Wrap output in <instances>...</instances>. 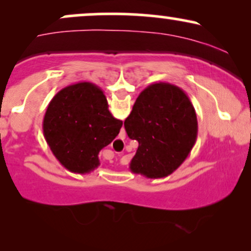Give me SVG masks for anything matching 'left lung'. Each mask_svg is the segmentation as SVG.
I'll return each mask as SVG.
<instances>
[{
	"instance_id": "obj_1",
	"label": "left lung",
	"mask_w": 251,
	"mask_h": 251,
	"mask_svg": "<svg viewBox=\"0 0 251 251\" xmlns=\"http://www.w3.org/2000/svg\"><path fill=\"white\" fill-rule=\"evenodd\" d=\"M124 126L129 139L139 144L129 170L151 179L168 177L179 168L198 132L191 100L169 82H155L144 89Z\"/></svg>"
}]
</instances>
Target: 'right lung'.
Listing matches in <instances>:
<instances>
[{
  "mask_svg": "<svg viewBox=\"0 0 251 251\" xmlns=\"http://www.w3.org/2000/svg\"><path fill=\"white\" fill-rule=\"evenodd\" d=\"M123 122L108 111L101 88L77 82L54 96L43 118V135L60 163L72 172L89 174L100 165V150L119 134Z\"/></svg>",
  "mask_w": 251,
  "mask_h": 251,
  "instance_id": "add662e5",
  "label": "right lung"
}]
</instances>
